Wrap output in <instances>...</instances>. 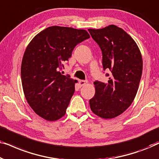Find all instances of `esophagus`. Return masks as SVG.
<instances>
[{
	"mask_svg": "<svg viewBox=\"0 0 159 159\" xmlns=\"http://www.w3.org/2000/svg\"><path fill=\"white\" fill-rule=\"evenodd\" d=\"M87 83H88V81H87V80H80V84L81 86L85 85Z\"/></svg>",
	"mask_w": 159,
	"mask_h": 159,
	"instance_id": "obj_1",
	"label": "esophagus"
}]
</instances>
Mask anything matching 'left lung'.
<instances>
[{"mask_svg": "<svg viewBox=\"0 0 159 159\" xmlns=\"http://www.w3.org/2000/svg\"><path fill=\"white\" fill-rule=\"evenodd\" d=\"M88 31L101 48L104 70L111 71L108 82H94L91 111L101 118H115L129 107L136 96L142 76V55L132 37L116 25Z\"/></svg>", "mask_w": 159, "mask_h": 159, "instance_id": "8db88e82", "label": "left lung"}]
</instances>
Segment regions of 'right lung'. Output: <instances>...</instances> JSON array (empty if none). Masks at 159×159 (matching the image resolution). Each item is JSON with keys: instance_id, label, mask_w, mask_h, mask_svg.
Returning <instances> with one entry per match:
<instances>
[{"instance_id": "1", "label": "right lung", "mask_w": 159, "mask_h": 159, "mask_svg": "<svg viewBox=\"0 0 159 159\" xmlns=\"http://www.w3.org/2000/svg\"><path fill=\"white\" fill-rule=\"evenodd\" d=\"M89 38L84 30L52 26L28 44L21 61V84L27 103L41 118L53 121L66 114L77 80L59 69L76 45Z\"/></svg>"}]
</instances>
